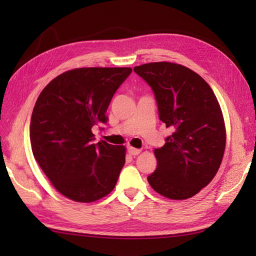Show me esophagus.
Segmentation results:
<instances>
[{
    "mask_svg": "<svg viewBox=\"0 0 256 256\" xmlns=\"http://www.w3.org/2000/svg\"><path fill=\"white\" fill-rule=\"evenodd\" d=\"M128 153L131 154V155H133V156H136V155H138V154L140 153V150H138V148H131V146H130V148H128Z\"/></svg>",
    "mask_w": 256,
    "mask_h": 256,
    "instance_id": "34e87169",
    "label": "esophagus"
}]
</instances>
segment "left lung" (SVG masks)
<instances>
[{
	"instance_id": "8db88e82",
	"label": "left lung",
	"mask_w": 256,
	"mask_h": 256,
	"mask_svg": "<svg viewBox=\"0 0 256 256\" xmlns=\"http://www.w3.org/2000/svg\"><path fill=\"white\" fill-rule=\"evenodd\" d=\"M134 72L153 90L158 116L172 134L156 148V170L148 180L166 198L184 200L206 187L218 172L226 148L224 120L210 86L182 64L150 62Z\"/></svg>"
}]
</instances>
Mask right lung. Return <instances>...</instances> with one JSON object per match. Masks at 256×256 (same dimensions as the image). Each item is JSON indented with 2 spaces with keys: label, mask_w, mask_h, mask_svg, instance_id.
Instances as JSON below:
<instances>
[{
  "label": "right lung",
  "mask_w": 256,
  "mask_h": 256,
  "mask_svg": "<svg viewBox=\"0 0 256 256\" xmlns=\"http://www.w3.org/2000/svg\"><path fill=\"white\" fill-rule=\"evenodd\" d=\"M132 68H77L52 79L35 103L30 138L52 186L77 202H94L116 187L125 148L94 143L92 128L106 122L112 96Z\"/></svg>",
  "instance_id": "obj_1"
}]
</instances>
